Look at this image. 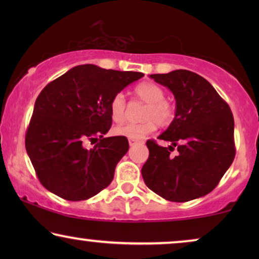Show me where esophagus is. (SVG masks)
<instances>
[{
	"label": "esophagus",
	"mask_w": 259,
	"mask_h": 259,
	"mask_svg": "<svg viewBox=\"0 0 259 259\" xmlns=\"http://www.w3.org/2000/svg\"><path fill=\"white\" fill-rule=\"evenodd\" d=\"M128 143H130V146H134V145H137V144H139V143H143V141L137 140V139H130Z\"/></svg>",
	"instance_id": "esophagus-1"
}]
</instances>
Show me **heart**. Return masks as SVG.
Masks as SVG:
<instances>
[{"mask_svg":"<svg viewBox=\"0 0 259 259\" xmlns=\"http://www.w3.org/2000/svg\"><path fill=\"white\" fill-rule=\"evenodd\" d=\"M134 93L141 101L146 102L143 120L140 123H126L114 128L119 137L128 139H141L153 132L157 125L166 127L171 125L176 115V107L171 101L165 99V91L154 82H141L134 88ZM109 112L114 122H122L126 116V98L123 93H116L109 104Z\"/></svg>","mask_w":259,"mask_h":259,"instance_id":"heart-1","label":"heart"}]
</instances>
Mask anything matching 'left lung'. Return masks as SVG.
I'll return each instance as SVG.
<instances>
[{"label": "left lung", "instance_id": "obj_1", "mask_svg": "<svg viewBox=\"0 0 259 259\" xmlns=\"http://www.w3.org/2000/svg\"><path fill=\"white\" fill-rule=\"evenodd\" d=\"M176 99V115L158 139L147 140L150 151L141 168L148 189L169 201L184 203L210 193L236 155L235 121L229 105L203 76L186 69L152 74ZM177 148L173 157L170 152Z\"/></svg>", "mask_w": 259, "mask_h": 259}]
</instances>
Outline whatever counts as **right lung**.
Instances as JSON below:
<instances>
[{"instance_id": "right-lung-1", "label": "right lung", "mask_w": 259, "mask_h": 259, "mask_svg": "<svg viewBox=\"0 0 259 259\" xmlns=\"http://www.w3.org/2000/svg\"><path fill=\"white\" fill-rule=\"evenodd\" d=\"M139 72L81 65L49 82L35 101L26 150L40 183L66 200L79 201L107 187L128 151L126 137L104 138L112 126L109 104L139 80ZM99 139L91 150L86 140Z\"/></svg>"}]
</instances>
